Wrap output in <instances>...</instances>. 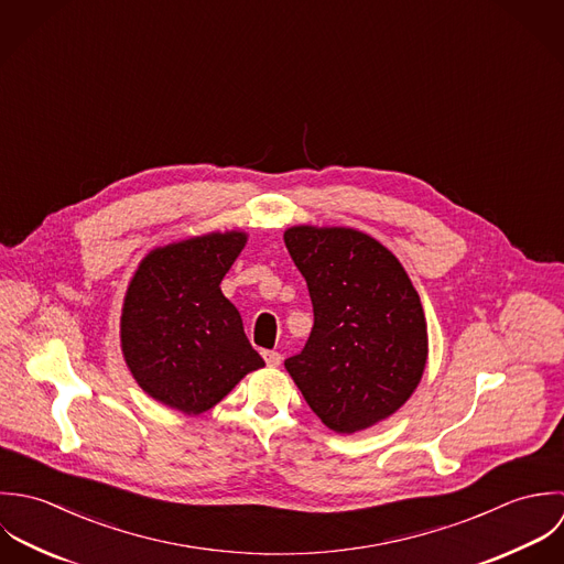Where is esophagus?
<instances>
[{
	"label": "esophagus",
	"mask_w": 564,
	"mask_h": 564,
	"mask_svg": "<svg viewBox=\"0 0 564 564\" xmlns=\"http://www.w3.org/2000/svg\"><path fill=\"white\" fill-rule=\"evenodd\" d=\"M263 359H265V364L268 366H272V368H276L279 364H281V352H276V350H263Z\"/></svg>",
	"instance_id": "esophagus-1"
}]
</instances>
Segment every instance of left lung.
<instances>
[{
	"label": "left lung",
	"instance_id": "8db88e82",
	"mask_svg": "<svg viewBox=\"0 0 564 564\" xmlns=\"http://www.w3.org/2000/svg\"><path fill=\"white\" fill-rule=\"evenodd\" d=\"M307 281L314 327L285 368L338 434L392 416L427 364V323L399 259L355 228L292 226L283 235Z\"/></svg>",
	"mask_w": 564,
	"mask_h": 564
}]
</instances>
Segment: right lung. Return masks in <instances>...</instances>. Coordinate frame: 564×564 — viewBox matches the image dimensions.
<instances>
[{
    "instance_id": "1",
    "label": "right lung",
    "mask_w": 564,
    "mask_h": 564,
    "mask_svg": "<svg viewBox=\"0 0 564 564\" xmlns=\"http://www.w3.org/2000/svg\"><path fill=\"white\" fill-rule=\"evenodd\" d=\"M243 243L246 232L228 230L156 248L128 285L123 359L143 392L172 410L207 412L263 366L220 290Z\"/></svg>"
}]
</instances>
